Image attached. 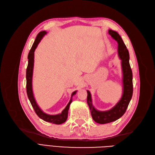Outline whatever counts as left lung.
I'll use <instances>...</instances> for the list:
<instances>
[{"instance_id":"1","label":"left lung","mask_w":155,"mask_h":155,"mask_svg":"<svg viewBox=\"0 0 155 155\" xmlns=\"http://www.w3.org/2000/svg\"><path fill=\"white\" fill-rule=\"evenodd\" d=\"M109 34L118 43V53L121 61L123 73V94L120 100L111 109L106 111L96 110L92 105L91 92L87 91V104L90 108L93 120L100 124H108L116 121L125 112L133 92V73L129 64V54L121 36L115 31L109 30Z\"/></svg>"}]
</instances>
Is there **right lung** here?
Here are the masks:
<instances>
[{"instance_id": "obj_1", "label": "right lung", "mask_w": 155, "mask_h": 155, "mask_svg": "<svg viewBox=\"0 0 155 155\" xmlns=\"http://www.w3.org/2000/svg\"><path fill=\"white\" fill-rule=\"evenodd\" d=\"M46 34V31H42L39 32L38 35H37L35 40L33 44L31 50L29 51L28 55V67L26 68V92L27 95L28 97V99L31 103V104L34 108L37 115L42 120H43L47 122L52 123L54 124H61L66 121L68 117V111L69 110L70 105L72 103V96L76 94L77 91H74L72 94L71 99H70L69 103L67 107L64 108V109L61 112V113L55 114V115H50L46 114L42 110L40 107L37 104L35 97L34 96L32 91V76H33V70H34V51L36 49L37 45L40 43L41 40L43 39L44 35Z\"/></svg>"}]
</instances>
